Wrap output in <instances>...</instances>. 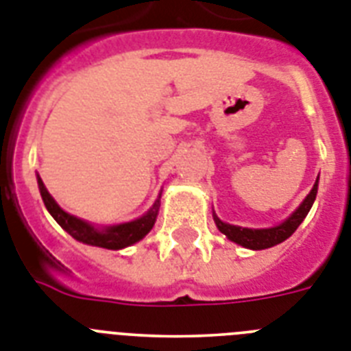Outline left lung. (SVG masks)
<instances>
[{"label": "left lung", "mask_w": 351, "mask_h": 351, "mask_svg": "<svg viewBox=\"0 0 351 351\" xmlns=\"http://www.w3.org/2000/svg\"><path fill=\"white\" fill-rule=\"evenodd\" d=\"M317 180H315L314 187L310 191L306 198L303 200V204L299 205L298 209L292 213V215L283 221V223L276 225V227H270V229H247V227H238V225H230L221 221L218 216L215 215V223L216 227L220 229L221 234H225L230 241L241 245L245 249H252V250H261V249H269V247H274V245L281 243L287 238L294 234L295 229H298L301 221L306 218L308 210L312 209L314 205L315 195H317Z\"/></svg>", "instance_id": "obj_1"}]
</instances>
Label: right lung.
Instances as JSON below:
<instances>
[{
    "label": "right lung",
    "instance_id": "1",
    "mask_svg": "<svg viewBox=\"0 0 351 351\" xmlns=\"http://www.w3.org/2000/svg\"><path fill=\"white\" fill-rule=\"evenodd\" d=\"M37 185H39V193H41V198L45 202V205H47L48 213L53 216V220L61 225L68 234L75 238L77 241L110 250L124 249V247H130V245L141 241L153 229V225L156 221V215H158V207H160V196H158L155 204H153V207L147 210L146 215L141 216V218L128 221V223L111 225V227L97 229L92 223H88V221L81 220L77 216L68 215L66 210H62L56 204L52 196H50V193L47 191V187H45L43 180L39 178V175H37Z\"/></svg>",
    "mask_w": 351,
    "mask_h": 351
}]
</instances>
